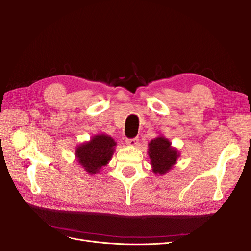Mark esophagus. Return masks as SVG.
Instances as JSON below:
<instances>
[{
  "label": "esophagus",
  "mask_w": 251,
  "mask_h": 251,
  "mask_svg": "<svg viewBox=\"0 0 251 251\" xmlns=\"http://www.w3.org/2000/svg\"><path fill=\"white\" fill-rule=\"evenodd\" d=\"M126 143L128 144V146H130V147H136L137 144H138V138L135 137V138L127 139V140H126Z\"/></svg>",
  "instance_id": "esophagus-1"
}]
</instances>
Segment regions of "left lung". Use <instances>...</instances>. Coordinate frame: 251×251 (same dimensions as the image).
I'll return each instance as SVG.
<instances>
[{"mask_svg": "<svg viewBox=\"0 0 251 251\" xmlns=\"http://www.w3.org/2000/svg\"><path fill=\"white\" fill-rule=\"evenodd\" d=\"M149 156L154 174L164 175L177 164L180 152L171 146L168 138L163 135L157 136L149 143Z\"/></svg>", "mask_w": 251, "mask_h": 251, "instance_id": "1", "label": "left lung"}]
</instances>
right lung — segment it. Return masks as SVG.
Returning <instances> with one entry per match:
<instances>
[{
	"mask_svg": "<svg viewBox=\"0 0 251 251\" xmlns=\"http://www.w3.org/2000/svg\"><path fill=\"white\" fill-rule=\"evenodd\" d=\"M116 144L114 138L110 135L103 133L94 135L89 141L76 147V160L88 174H98L101 168L107 166L111 161Z\"/></svg>",
	"mask_w": 251,
	"mask_h": 251,
	"instance_id": "right-lung-1",
	"label": "right lung"
}]
</instances>
